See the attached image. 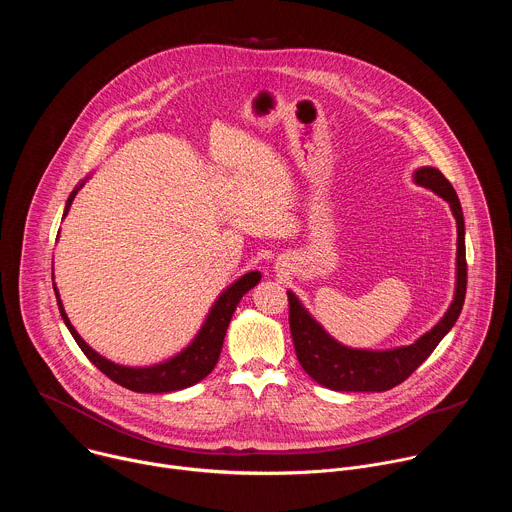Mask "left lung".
<instances>
[{
	"label": "left lung",
	"instance_id": "8db88e82",
	"mask_svg": "<svg viewBox=\"0 0 512 512\" xmlns=\"http://www.w3.org/2000/svg\"><path fill=\"white\" fill-rule=\"evenodd\" d=\"M413 182L444 198L456 218V285L454 298L442 320L421 334L413 344L385 350L350 348L326 332V328L306 310L302 300L287 289L289 328L294 338L298 360L304 371L322 387L344 393H383L403 383L419 364L454 328L466 298V229L464 212L454 186L446 176L431 166L417 168Z\"/></svg>",
	"mask_w": 512,
	"mask_h": 512
}]
</instances>
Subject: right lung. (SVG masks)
<instances>
[{"label": "right lung", "mask_w": 512, "mask_h": 512, "mask_svg": "<svg viewBox=\"0 0 512 512\" xmlns=\"http://www.w3.org/2000/svg\"><path fill=\"white\" fill-rule=\"evenodd\" d=\"M89 178L91 176L81 180L75 186V190L70 192L62 218L68 214L72 200H75V196L79 194V190L85 186V182ZM58 237H60V233H58ZM259 281H261V271H249V273L241 275L239 279H235L231 285H227L221 294H218L214 304L210 306L200 330L194 334V338L188 342V346H184L174 356H170L162 362H156V364H148V367H127V364L113 362L107 356L99 354L95 348H91L81 338V334L75 330V326L70 324V320L64 312L60 294H58V287L54 283V267H52L54 294H56L60 316H62L68 332L72 334V338H75L79 348L87 354V358L95 364L101 373H105L117 385L129 389V391H135V393L182 391V389H188V387L200 383L204 377H208L212 373V369L216 367L218 356H221L225 334H227L229 322H231L239 302L243 300L247 291L253 289Z\"/></svg>", "instance_id": "right-lung-1"}]
</instances>
